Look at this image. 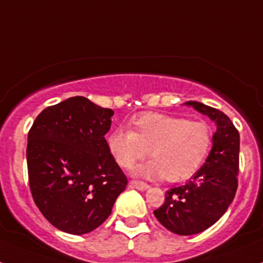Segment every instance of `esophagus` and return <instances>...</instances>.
<instances>
[{"instance_id": "1", "label": "esophagus", "mask_w": 263, "mask_h": 263, "mask_svg": "<svg viewBox=\"0 0 263 263\" xmlns=\"http://www.w3.org/2000/svg\"><path fill=\"white\" fill-rule=\"evenodd\" d=\"M130 185L133 188H137V190H141V191H145L148 188L147 183L141 182V180H130Z\"/></svg>"}]
</instances>
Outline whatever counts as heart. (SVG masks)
I'll use <instances>...</instances> for the list:
<instances>
[{"mask_svg":"<svg viewBox=\"0 0 263 263\" xmlns=\"http://www.w3.org/2000/svg\"><path fill=\"white\" fill-rule=\"evenodd\" d=\"M133 130L118 127L106 136V147L122 168H132L150 154L136 173L150 179L183 182L201 168L213 143V130L205 121L178 116L143 113L132 121Z\"/></svg>","mask_w":263,"mask_h":263,"instance_id":"obj_1","label":"heart"}]
</instances>
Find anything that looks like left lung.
Wrapping results in <instances>:
<instances>
[{
	"mask_svg": "<svg viewBox=\"0 0 263 263\" xmlns=\"http://www.w3.org/2000/svg\"><path fill=\"white\" fill-rule=\"evenodd\" d=\"M217 125L213 147L196 175L166 192L164 203L154 211L158 221L170 232L191 236L205 231L221 217L238 187L240 133L225 113L196 101H188Z\"/></svg>",
	"mask_w": 263,
	"mask_h": 263,
	"instance_id": "1",
	"label": "left lung"
}]
</instances>
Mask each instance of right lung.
Wrapping results in <instances>:
<instances>
[{
	"label": "right lung",
	"instance_id": "obj_1",
	"mask_svg": "<svg viewBox=\"0 0 263 263\" xmlns=\"http://www.w3.org/2000/svg\"><path fill=\"white\" fill-rule=\"evenodd\" d=\"M115 111L83 96L47 106L27 136L34 203L60 231L85 234L103 224L127 178L106 147Z\"/></svg>",
	"mask_w": 263,
	"mask_h": 263
}]
</instances>
